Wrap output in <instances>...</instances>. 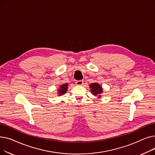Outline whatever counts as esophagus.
<instances>
[{
    "instance_id": "esophagus-1",
    "label": "esophagus",
    "mask_w": 155,
    "mask_h": 155,
    "mask_svg": "<svg viewBox=\"0 0 155 155\" xmlns=\"http://www.w3.org/2000/svg\"><path fill=\"white\" fill-rule=\"evenodd\" d=\"M83 84H84L83 80H78L76 82V85H82Z\"/></svg>"
}]
</instances>
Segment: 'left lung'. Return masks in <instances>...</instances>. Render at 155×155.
<instances>
[{"label": "left lung", "instance_id": "obj_1", "mask_svg": "<svg viewBox=\"0 0 155 155\" xmlns=\"http://www.w3.org/2000/svg\"><path fill=\"white\" fill-rule=\"evenodd\" d=\"M91 88V92L94 95H97L98 96V98L100 99L101 98V94L103 93V88L102 87L99 85L98 83H92L90 85H89Z\"/></svg>", "mask_w": 155, "mask_h": 155}]
</instances>
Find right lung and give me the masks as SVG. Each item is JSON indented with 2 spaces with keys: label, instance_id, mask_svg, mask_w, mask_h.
Instances as JSON below:
<instances>
[{
  "label": "right lung",
  "instance_id": "add662e5",
  "mask_svg": "<svg viewBox=\"0 0 155 155\" xmlns=\"http://www.w3.org/2000/svg\"><path fill=\"white\" fill-rule=\"evenodd\" d=\"M68 88V84H64L63 85H61L60 87L57 89V94H58V96H61L64 95L67 92Z\"/></svg>",
  "mask_w": 155,
  "mask_h": 155
}]
</instances>
